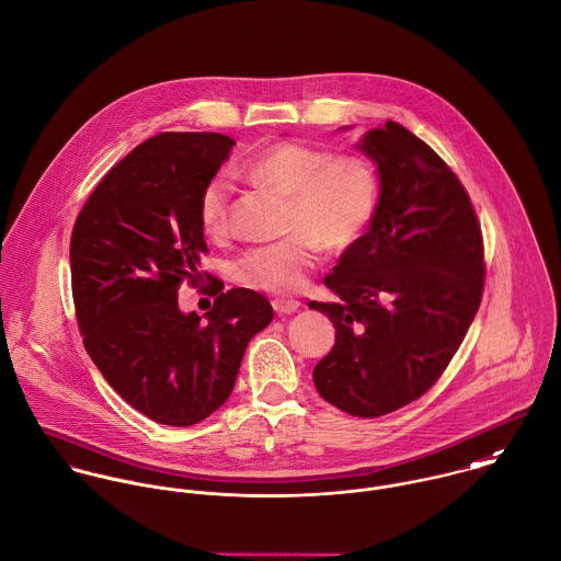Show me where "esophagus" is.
<instances>
[{"mask_svg":"<svg viewBox=\"0 0 561 561\" xmlns=\"http://www.w3.org/2000/svg\"><path fill=\"white\" fill-rule=\"evenodd\" d=\"M272 307H274V311L278 316H291V313H296L300 309V302L298 300H287V298H276L272 302Z\"/></svg>","mask_w":561,"mask_h":561,"instance_id":"34e87169","label":"esophagus"}]
</instances>
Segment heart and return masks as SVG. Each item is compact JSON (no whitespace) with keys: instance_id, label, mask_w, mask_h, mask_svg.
<instances>
[{"instance_id":"1","label":"heart","mask_w":561,"mask_h":561,"mask_svg":"<svg viewBox=\"0 0 561 561\" xmlns=\"http://www.w3.org/2000/svg\"><path fill=\"white\" fill-rule=\"evenodd\" d=\"M243 172L289 195L285 239L256 245L234 261V278L243 285L296 294L320 259L322 243L329 250L353 245L370 226L380 179L366 157H335L327 148L307 144H276L252 157ZM232 183L215 174L199 193L197 215L206 234L224 237L230 228Z\"/></svg>"}]
</instances>
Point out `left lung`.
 <instances>
[{
	"instance_id": "left-lung-1",
	"label": "left lung",
	"mask_w": 561,
	"mask_h": 561,
	"mask_svg": "<svg viewBox=\"0 0 561 561\" xmlns=\"http://www.w3.org/2000/svg\"><path fill=\"white\" fill-rule=\"evenodd\" d=\"M357 148L376 163L380 197L370 228L324 285L337 302H309L335 327L316 366L320 396L357 417L420 398L450 364L483 294V241L459 179L396 122Z\"/></svg>"
}]
</instances>
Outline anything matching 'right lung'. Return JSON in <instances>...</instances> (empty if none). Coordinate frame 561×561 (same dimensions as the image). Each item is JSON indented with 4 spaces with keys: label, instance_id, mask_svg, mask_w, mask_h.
Wrapping results in <instances>:
<instances>
[{
    "label": "right lung",
    "instance_id": "add662e5",
    "mask_svg": "<svg viewBox=\"0 0 561 561\" xmlns=\"http://www.w3.org/2000/svg\"><path fill=\"white\" fill-rule=\"evenodd\" d=\"M234 141L217 133H161L119 161L82 206L69 245L84 348L137 411L191 426L230 396L248 342L272 318L252 289L221 291L199 318L179 289L199 283L206 252L197 202Z\"/></svg>",
    "mask_w": 561,
    "mask_h": 561
}]
</instances>
